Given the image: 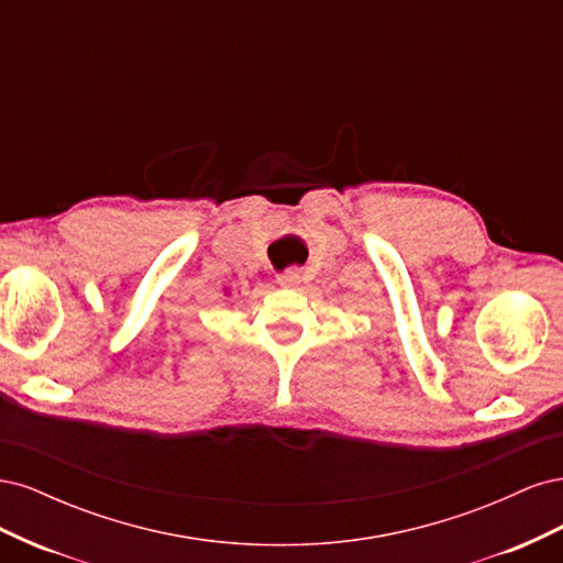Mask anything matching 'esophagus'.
<instances>
[{
  "label": "esophagus",
  "instance_id": "34e87169",
  "mask_svg": "<svg viewBox=\"0 0 563 563\" xmlns=\"http://www.w3.org/2000/svg\"><path fill=\"white\" fill-rule=\"evenodd\" d=\"M300 282H302V277H300L298 269H286L284 275H279V284L286 286V288H296Z\"/></svg>",
  "mask_w": 563,
  "mask_h": 563
}]
</instances>
